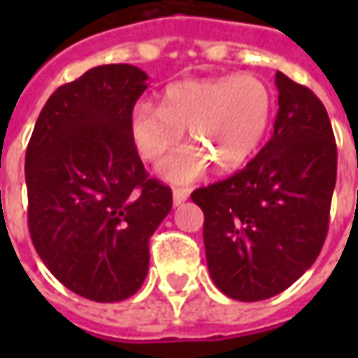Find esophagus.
Masks as SVG:
<instances>
[{
    "label": "esophagus",
    "instance_id": "34e87169",
    "mask_svg": "<svg viewBox=\"0 0 358 358\" xmlns=\"http://www.w3.org/2000/svg\"><path fill=\"white\" fill-rule=\"evenodd\" d=\"M187 197H189V189H184V187H176L172 192V201H174V205H182L184 201H187Z\"/></svg>",
    "mask_w": 358,
    "mask_h": 358
}]
</instances>
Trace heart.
<instances>
[{
	"instance_id": "obj_1",
	"label": "heart",
	"mask_w": 358,
	"mask_h": 358,
	"mask_svg": "<svg viewBox=\"0 0 358 358\" xmlns=\"http://www.w3.org/2000/svg\"><path fill=\"white\" fill-rule=\"evenodd\" d=\"M268 86L253 74L172 84L161 105L141 103L130 118L134 145L145 161H161L187 132L189 145L161 164V176L189 184L209 171H236L255 155L272 118Z\"/></svg>"
}]
</instances>
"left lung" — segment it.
<instances>
[{"label": "left lung", "instance_id": "obj_1", "mask_svg": "<svg viewBox=\"0 0 358 358\" xmlns=\"http://www.w3.org/2000/svg\"><path fill=\"white\" fill-rule=\"evenodd\" d=\"M274 134L230 178L192 194L205 215L207 266L238 301L278 295L310 268L328 234L338 148L322 101L276 73Z\"/></svg>", "mask_w": 358, "mask_h": 358}]
</instances>
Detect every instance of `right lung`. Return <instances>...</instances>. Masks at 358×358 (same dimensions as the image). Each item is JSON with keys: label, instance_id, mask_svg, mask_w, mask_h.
Here are the masks:
<instances>
[{"label": "right lung", "instance_id": "add662e5", "mask_svg": "<svg viewBox=\"0 0 358 358\" xmlns=\"http://www.w3.org/2000/svg\"><path fill=\"white\" fill-rule=\"evenodd\" d=\"M148 74L101 65L59 86L28 141V230L61 284L97 303L128 299L148 276L149 238L172 209L130 134Z\"/></svg>", "mask_w": 358, "mask_h": 358}]
</instances>
